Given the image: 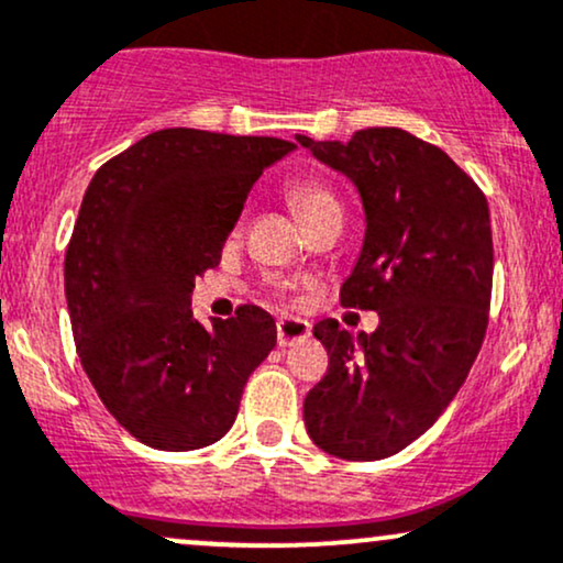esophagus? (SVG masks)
Instances as JSON below:
<instances>
[{"instance_id":"obj_1","label":"esophagus","mask_w":563,"mask_h":563,"mask_svg":"<svg viewBox=\"0 0 563 563\" xmlns=\"http://www.w3.org/2000/svg\"><path fill=\"white\" fill-rule=\"evenodd\" d=\"M312 333V325L299 318H280L277 320V346H290L296 341H303Z\"/></svg>"}]
</instances>
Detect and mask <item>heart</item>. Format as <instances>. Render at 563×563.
<instances>
[{
  "label": "heart",
  "instance_id": "1",
  "mask_svg": "<svg viewBox=\"0 0 563 563\" xmlns=\"http://www.w3.org/2000/svg\"><path fill=\"white\" fill-rule=\"evenodd\" d=\"M286 198L290 209L296 211V217H299L303 224L322 217L325 211L339 209V200H335L333 192L322 183H318V179H296V183L288 185Z\"/></svg>",
  "mask_w": 563,
  "mask_h": 563
}]
</instances>
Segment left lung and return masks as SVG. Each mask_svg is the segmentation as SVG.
I'll return each instance as SVG.
<instances>
[{
    "instance_id": "left-lung-1",
    "label": "left lung",
    "mask_w": 563,
    "mask_h": 563,
    "mask_svg": "<svg viewBox=\"0 0 563 563\" xmlns=\"http://www.w3.org/2000/svg\"><path fill=\"white\" fill-rule=\"evenodd\" d=\"M346 174L365 206V243L341 303L378 312L371 335L314 325L328 373L303 399L328 455L380 461L416 442L452 402L479 354L493 296V228L479 185L405 129H360L346 145L296 134Z\"/></svg>"
}]
</instances>
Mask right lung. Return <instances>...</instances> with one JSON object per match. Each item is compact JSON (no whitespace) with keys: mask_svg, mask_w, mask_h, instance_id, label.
I'll use <instances>...</instances> for the list:
<instances>
[{"mask_svg":"<svg viewBox=\"0 0 563 563\" xmlns=\"http://www.w3.org/2000/svg\"><path fill=\"white\" fill-rule=\"evenodd\" d=\"M294 147L161 129L102 164L84 192L66 251L76 352L108 412L147 448L222 439L245 380L275 349L264 309L200 325L190 294L222 260L251 187Z\"/></svg>","mask_w":563,"mask_h":563,"instance_id":"1","label":"right lung"}]
</instances>
